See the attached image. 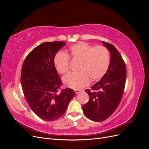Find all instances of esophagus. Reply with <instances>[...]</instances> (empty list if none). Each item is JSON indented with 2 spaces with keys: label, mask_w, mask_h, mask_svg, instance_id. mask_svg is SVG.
<instances>
[{
  "label": "esophagus",
  "mask_w": 149,
  "mask_h": 149,
  "mask_svg": "<svg viewBox=\"0 0 149 149\" xmlns=\"http://www.w3.org/2000/svg\"><path fill=\"white\" fill-rule=\"evenodd\" d=\"M82 90H80V89H76V90H74V93H75V94H78Z\"/></svg>",
  "instance_id": "obj_1"
}]
</instances>
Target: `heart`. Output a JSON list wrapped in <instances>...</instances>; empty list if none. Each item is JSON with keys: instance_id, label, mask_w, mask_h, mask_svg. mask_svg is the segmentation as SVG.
<instances>
[{"instance_id": "b5f03b06", "label": "heart", "mask_w": 149, "mask_h": 149, "mask_svg": "<svg viewBox=\"0 0 149 149\" xmlns=\"http://www.w3.org/2000/svg\"><path fill=\"white\" fill-rule=\"evenodd\" d=\"M78 61L76 73H70L63 78L66 86L78 89L87 86L90 81H97L106 74L110 64V54L102 46L93 47L85 42H79L70 47L68 55L58 53L54 58L57 71L64 74L69 71L70 58Z\"/></svg>"}]
</instances>
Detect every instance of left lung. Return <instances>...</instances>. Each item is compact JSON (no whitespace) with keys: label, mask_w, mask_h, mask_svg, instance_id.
I'll return each instance as SVG.
<instances>
[{"label":"left lung","mask_w":149,"mask_h":149,"mask_svg":"<svg viewBox=\"0 0 149 149\" xmlns=\"http://www.w3.org/2000/svg\"><path fill=\"white\" fill-rule=\"evenodd\" d=\"M111 53L109 68L101 79L86 89L89 101L83 106L84 114L96 122L107 119L118 108L123 97L126 81V67L120 54L112 45L102 42Z\"/></svg>","instance_id":"obj_1"}]
</instances>
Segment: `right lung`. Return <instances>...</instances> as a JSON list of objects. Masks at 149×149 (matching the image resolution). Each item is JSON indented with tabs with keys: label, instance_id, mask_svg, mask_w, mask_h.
<instances>
[{
	"label": "right lung",
	"instance_id": "1",
	"mask_svg": "<svg viewBox=\"0 0 149 149\" xmlns=\"http://www.w3.org/2000/svg\"><path fill=\"white\" fill-rule=\"evenodd\" d=\"M63 42H44L26 56L21 71V84L26 101L40 118L53 121L60 118L74 96L73 89L61 90V81L54 64Z\"/></svg>",
	"mask_w": 149,
	"mask_h": 149
}]
</instances>
